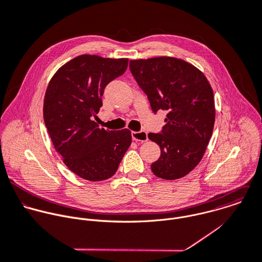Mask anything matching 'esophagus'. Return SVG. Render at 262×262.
<instances>
[{
    "label": "esophagus",
    "instance_id": "34e87169",
    "mask_svg": "<svg viewBox=\"0 0 262 262\" xmlns=\"http://www.w3.org/2000/svg\"><path fill=\"white\" fill-rule=\"evenodd\" d=\"M132 139L136 142H146L148 141V134L146 132H133Z\"/></svg>",
    "mask_w": 262,
    "mask_h": 262
}]
</instances>
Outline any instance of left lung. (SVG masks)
<instances>
[{
    "label": "left lung",
    "mask_w": 262,
    "mask_h": 262,
    "mask_svg": "<svg viewBox=\"0 0 262 262\" xmlns=\"http://www.w3.org/2000/svg\"><path fill=\"white\" fill-rule=\"evenodd\" d=\"M129 69L152 111H167L161 132L148 135L161 150L151 164L153 173L169 181L187 176L201 161L212 136L215 108L210 83L194 65L172 57L130 60Z\"/></svg>",
    "instance_id": "1"
}]
</instances>
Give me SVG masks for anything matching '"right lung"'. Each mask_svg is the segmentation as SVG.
<instances>
[{"mask_svg":"<svg viewBox=\"0 0 262 262\" xmlns=\"http://www.w3.org/2000/svg\"><path fill=\"white\" fill-rule=\"evenodd\" d=\"M128 59L81 55L60 67L43 100V120L55 150L76 176L92 182L115 174L132 144L130 130L99 128L93 120L106 85L122 75Z\"/></svg>","mask_w":262,"mask_h":262,"instance_id":"1","label":"right lung"}]
</instances>
